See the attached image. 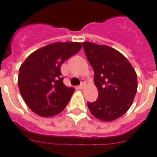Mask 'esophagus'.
<instances>
[{"label":"esophagus","instance_id":"1","mask_svg":"<svg viewBox=\"0 0 157 157\" xmlns=\"http://www.w3.org/2000/svg\"><path fill=\"white\" fill-rule=\"evenodd\" d=\"M85 86H86V83H85V81H81V85L79 86V89H83Z\"/></svg>","mask_w":157,"mask_h":157}]
</instances>
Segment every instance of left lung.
Returning <instances> with one entry per match:
<instances>
[{
    "mask_svg": "<svg viewBox=\"0 0 157 157\" xmlns=\"http://www.w3.org/2000/svg\"><path fill=\"white\" fill-rule=\"evenodd\" d=\"M89 62L94 71L98 99L88 102L89 111L105 122L115 121L131 107L137 91L135 69L123 54L105 44L83 42Z\"/></svg>",
    "mask_w": 157,
    "mask_h": 157,
    "instance_id": "left-lung-1",
    "label": "left lung"
}]
</instances>
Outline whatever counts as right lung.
Here are the masks:
<instances>
[{
	"instance_id": "1",
	"label": "right lung",
	"mask_w": 157,
	"mask_h": 157,
	"mask_svg": "<svg viewBox=\"0 0 157 157\" xmlns=\"http://www.w3.org/2000/svg\"><path fill=\"white\" fill-rule=\"evenodd\" d=\"M82 48L80 42H56L31 53L20 67L18 86L22 98L36 115H57L75 89L63 83L61 64Z\"/></svg>"
}]
</instances>
